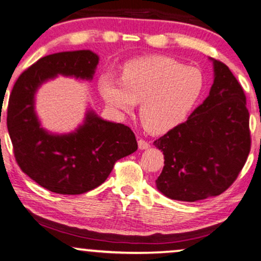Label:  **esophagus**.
<instances>
[{"mask_svg":"<svg viewBox=\"0 0 261 261\" xmlns=\"http://www.w3.org/2000/svg\"><path fill=\"white\" fill-rule=\"evenodd\" d=\"M139 148L140 149H147L148 147H149V143L147 142V141H145V140H142V139H140L139 140Z\"/></svg>","mask_w":261,"mask_h":261,"instance_id":"34e87169","label":"esophagus"}]
</instances>
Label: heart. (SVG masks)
I'll return each mask as SVG.
<instances>
[{"instance_id": "heart-1", "label": "heart", "mask_w": 261, "mask_h": 261, "mask_svg": "<svg viewBox=\"0 0 261 261\" xmlns=\"http://www.w3.org/2000/svg\"><path fill=\"white\" fill-rule=\"evenodd\" d=\"M202 87L203 77L197 68L160 55L126 62L120 80L104 74L99 81L101 97L116 113H131L140 101L141 120L152 134L168 133L180 125Z\"/></svg>"}]
</instances>
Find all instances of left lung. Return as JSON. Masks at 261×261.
I'll use <instances>...</instances> for the list:
<instances>
[{"label":"left lung","mask_w":261,"mask_h":261,"mask_svg":"<svg viewBox=\"0 0 261 261\" xmlns=\"http://www.w3.org/2000/svg\"><path fill=\"white\" fill-rule=\"evenodd\" d=\"M214 64L208 97L188 120L153 145L163 152L157 189L172 200L217 196L236 180L250 151L249 112L243 88L226 65Z\"/></svg>","instance_id":"8db88e82"}]
</instances>
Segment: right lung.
<instances>
[{
    "label": "right lung",
    "mask_w": 261,
    "mask_h": 261,
    "mask_svg": "<svg viewBox=\"0 0 261 261\" xmlns=\"http://www.w3.org/2000/svg\"><path fill=\"white\" fill-rule=\"evenodd\" d=\"M99 56L91 50L64 51L38 60L18 77L8 100L7 127L18 166L49 191L79 195L107 180L114 164L137 149L135 134L124 124L103 120L93 110L70 134L41 126L35 94L59 74L92 81Z\"/></svg>",
    "instance_id": "right-lung-1"
}]
</instances>
